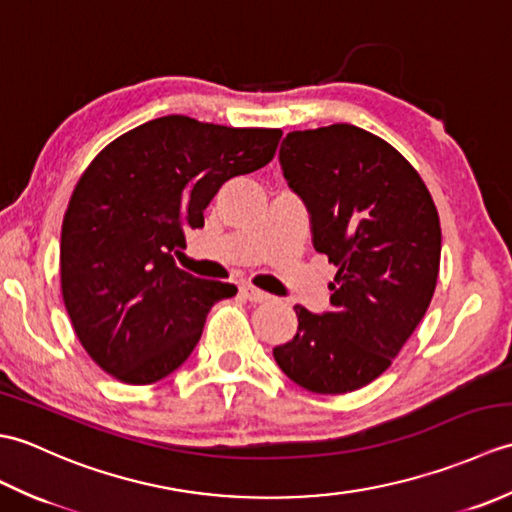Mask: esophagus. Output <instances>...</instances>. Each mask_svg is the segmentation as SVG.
Instances as JSON below:
<instances>
[{
	"label": "esophagus",
	"mask_w": 512,
	"mask_h": 512,
	"mask_svg": "<svg viewBox=\"0 0 512 512\" xmlns=\"http://www.w3.org/2000/svg\"><path fill=\"white\" fill-rule=\"evenodd\" d=\"M242 295H244V299L253 301V303H262V301H268V299H270L268 292L259 290V288H255V286H250V284L242 286Z\"/></svg>",
	"instance_id": "1"
}]
</instances>
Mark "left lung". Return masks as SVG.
I'll use <instances>...</instances> for the list:
<instances>
[{"instance_id":"obj_1","label":"left lung","mask_w":512,"mask_h":512,"mask_svg":"<svg viewBox=\"0 0 512 512\" xmlns=\"http://www.w3.org/2000/svg\"><path fill=\"white\" fill-rule=\"evenodd\" d=\"M279 160L310 211L314 248L339 270L332 310L295 306L299 330L273 356L312 394H347L389 369L429 308L442 250L438 209L409 160L361 127L290 132Z\"/></svg>"}]
</instances>
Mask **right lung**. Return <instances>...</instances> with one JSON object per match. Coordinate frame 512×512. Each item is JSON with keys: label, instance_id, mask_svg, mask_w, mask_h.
I'll return each instance as SVG.
<instances>
[{"label": "right lung", "instance_id": "obj_1", "mask_svg": "<svg viewBox=\"0 0 512 512\" xmlns=\"http://www.w3.org/2000/svg\"><path fill=\"white\" fill-rule=\"evenodd\" d=\"M279 138L173 114L118 136L83 171L61 226V297L103 372L151 385L187 361L213 303L237 288L184 273L173 255L222 184L268 165Z\"/></svg>", "mask_w": 512, "mask_h": 512}]
</instances>
